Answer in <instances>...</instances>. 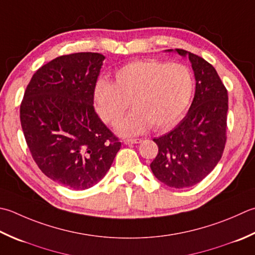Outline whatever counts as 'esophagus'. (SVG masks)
<instances>
[{
	"instance_id": "obj_1",
	"label": "esophagus",
	"mask_w": 255,
	"mask_h": 255,
	"mask_svg": "<svg viewBox=\"0 0 255 255\" xmlns=\"http://www.w3.org/2000/svg\"><path fill=\"white\" fill-rule=\"evenodd\" d=\"M124 142L126 144H134L141 142V139H125Z\"/></svg>"
}]
</instances>
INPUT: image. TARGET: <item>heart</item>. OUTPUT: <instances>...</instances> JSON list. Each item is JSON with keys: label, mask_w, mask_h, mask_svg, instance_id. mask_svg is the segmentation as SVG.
Wrapping results in <instances>:
<instances>
[{"label": "heart", "mask_w": 255, "mask_h": 255, "mask_svg": "<svg viewBox=\"0 0 255 255\" xmlns=\"http://www.w3.org/2000/svg\"><path fill=\"white\" fill-rule=\"evenodd\" d=\"M194 87L193 73L187 65L140 59L119 68L114 84L99 81L94 99L99 116L109 125L116 124L131 103L134 111L117 129L132 136L150 126L164 130L176 125L190 105Z\"/></svg>", "instance_id": "1"}]
</instances>
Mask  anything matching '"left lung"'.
<instances>
[{
    "mask_svg": "<svg viewBox=\"0 0 255 255\" xmlns=\"http://www.w3.org/2000/svg\"><path fill=\"white\" fill-rule=\"evenodd\" d=\"M176 52L191 62L196 94L177 127L153 138L158 154L150 168L159 181L181 189L202 181L220 161L227 142L228 91L206 59L184 49Z\"/></svg>",
    "mask_w": 255,
    "mask_h": 255,
    "instance_id": "8db88e82",
    "label": "left lung"
}]
</instances>
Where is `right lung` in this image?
I'll return each instance as SVG.
<instances>
[{
  "mask_svg": "<svg viewBox=\"0 0 255 255\" xmlns=\"http://www.w3.org/2000/svg\"><path fill=\"white\" fill-rule=\"evenodd\" d=\"M104 59L99 53H75L43 65L19 108L34 161L45 176L72 190L101 181L122 147L94 108Z\"/></svg>",
  "mask_w": 255,
  "mask_h": 255,
  "instance_id": "right-lung-1",
  "label": "right lung"
}]
</instances>
